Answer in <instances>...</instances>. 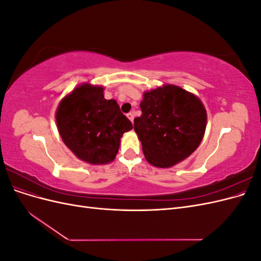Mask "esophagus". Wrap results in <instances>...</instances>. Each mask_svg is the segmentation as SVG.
Returning a JSON list of instances; mask_svg holds the SVG:
<instances>
[{"instance_id": "esophagus-1", "label": "esophagus", "mask_w": 261, "mask_h": 261, "mask_svg": "<svg viewBox=\"0 0 261 261\" xmlns=\"http://www.w3.org/2000/svg\"><path fill=\"white\" fill-rule=\"evenodd\" d=\"M134 116H135V115H134V113H133V112H129V113L127 114V117L129 118L130 122H133V121H134Z\"/></svg>"}]
</instances>
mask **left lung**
<instances>
[{"mask_svg":"<svg viewBox=\"0 0 261 261\" xmlns=\"http://www.w3.org/2000/svg\"><path fill=\"white\" fill-rule=\"evenodd\" d=\"M140 109L143 114L134 120V129L146 160L153 167H173L200 145L207 112L195 94L174 85H164L146 91Z\"/></svg>","mask_w":261,"mask_h":261,"instance_id":"8db88e82","label":"left lung"}]
</instances>
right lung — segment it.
<instances>
[{
	"mask_svg": "<svg viewBox=\"0 0 261 261\" xmlns=\"http://www.w3.org/2000/svg\"><path fill=\"white\" fill-rule=\"evenodd\" d=\"M55 118L64 144L90 164L112 162L123 134L133 128L117 102L105 99L103 87L90 84L78 86L63 98Z\"/></svg>",
	"mask_w": 261,
	"mask_h": 261,
	"instance_id": "add662e5",
	"label": "right lung"
}]
</instances>
